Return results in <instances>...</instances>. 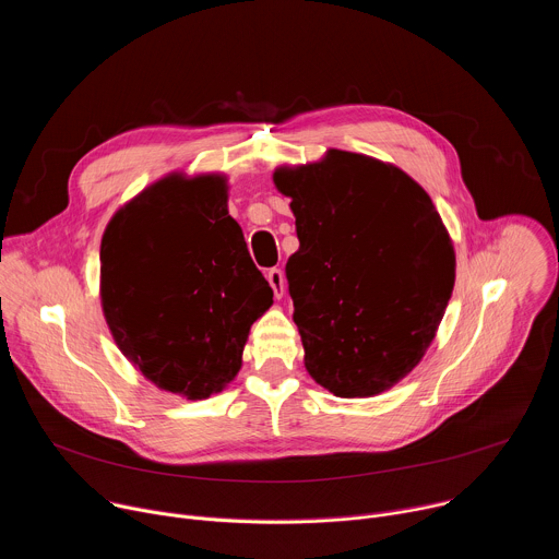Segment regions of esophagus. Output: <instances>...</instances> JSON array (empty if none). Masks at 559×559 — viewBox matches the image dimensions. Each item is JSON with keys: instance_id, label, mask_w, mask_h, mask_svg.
Returning a JSON list of instances; mask_svg holds the SVG:
<instances>
[{"instance_id": "obj_1", "label": "esophagus", "mask_w": 559, "mask_h": 559, "mask_svg": "<svg viewBox=\"0 0 559 559\" xmlns=\"http://www.w3.org/2000/svg\"><path fill=\"white\" fill-rule=\"evenodd\" d=\"M267 281H270V285H272V289H274V296L281 298V296L285 294V274H283V270L272 267V270L267 272Z\"/></svg>"}]
</instances>
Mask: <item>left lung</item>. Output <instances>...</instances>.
Segmentation results:
<instances>
[{"instance_id":"obj_1","label":"left lung","mask_w":559,"mask_h":559,"mask_svg":"<svg viewBox=\"0 0 559 559\" xmlns=\"http://www.w3.org/2000/svg\"><path fill=\"white\" fill-rule=\"evenodd\" d=\"M274 186L300 241L285 274L305 369L341 397L391 389L423 360L455 283L431 197L401 168L345 150L276 168Z\"/></svg>"}]
</instances>
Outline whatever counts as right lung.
<instances>
[{
    "label": "right lung",
    "mask_w": 559,
    "mask_h": 559,
    "mask_svg": "<svg viewBox=\"0 0 559 559\" xmlns=\"http://www.w3.org/2000/svg\"><path fill=\"white\" fill-rule=\"evenodd\" d=\"M272 298L227 212L223 175L173 173L106 225V323L121 354L158 389L188 401L223 391Z\"/></svg>",
    "instance_id": "add662e5"
}]
</instances>
